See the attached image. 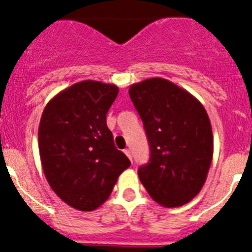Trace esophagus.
Instances as JSON below:
<instances>
[{
  "label": "esophagus",
  "mask_w": 252,
  "mask_h": 252,
  "mask_svg": "<svg viewBox=\"0 0 252 252\" xmlns=\"http://www.w3.org/2000/svg\"><path fill=\"white\" fill-rule=\"evenodd\" d=\"M124 154H126V157H128V158L130 159V161H131V153H130V150L126 149V150H124Z\"/></svg>",
  "instance_id": "1"
}]
</instances>
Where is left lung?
Returning a JSON list of instances; mask_svg holds the SVG:
<instances>
[{
	"mask_svg": "<svg viewBox=\"0 0 252 252\" xmlns=\"http://www.w3.org/2000/svg\"><path fill=\"white\" fill-rule=\"evenodd\" d=\"M129 95L144 124L150 147L138 175L165 208L189 203L205 184L214 153L209 115L196 98L164 78L131 84Z\"/></svg>",
	"mask_w": 252,
	"mask_h": 252,
	"instance_id": "1",
	"label": "left lung"
}]
</instances>
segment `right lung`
<instances>
[{
  "label": "right lung",
  "mask_w": 252,
  "mask_h": 252,
  "mask_svg": "<svg viewBox=\"0 0 252 252\" xmlns=\"http://www.w3.org/2000/svg\"><path fill=\"white\" fill-rule=\"evenodd\" d=\"M118 92L114 84L82 81L55 95L42 113L38 148L44 176L60 199L77 210L99 208L130 166L107 126Z\"/></svg>",
  "instance_id": "1"
}]
</instances>
